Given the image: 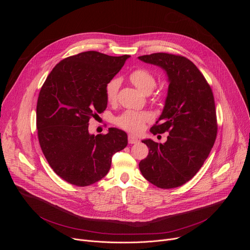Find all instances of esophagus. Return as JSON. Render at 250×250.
Instances as JSON below:
<instances>
[{
  "label": "esophagus",
  "instance_id": "obj_1",
  "mask_svg": "<svg viewBox=\"0 0 250 250\" xmlns=\"http://www.w3.org/2000/svg\"><path fill=\"white\" fill-rule=\"evenodd\" d=\"M127 139H128V144H130V145H133V144H137V142L139 141V140H138V138H137L136 136L132 135V134H128V137H127Z\"/></svg>",
  "mask_w": 250,
  "mask_h": 250
}]
</instances>
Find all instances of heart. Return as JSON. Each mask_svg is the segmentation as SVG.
<instances>
[{
    "label": "heart",
    "mask_w": 250,
    "mask_h": 250,
    "mask_svg": "<svg viewBox=\"0 0 250 250\" xmlns=\"http://www.w3.org/2000/svg\"><path fill=\"white\" fill-rule=\"evenodd\" d=\"M129 81L141 92L149 94L156 86L155 76L146 68H138L131 71L128 75ZM121 86V81L119 78H113L104 86L105 99L109 103H114L117 101L119 89ZM151 117L146 112L136 111H126L121 116L117 117L115 123L122 128L131 131L139 132L144 128L146 122H149Z\"/></svg>",
    "instance_id": "1"
}]
</instances>
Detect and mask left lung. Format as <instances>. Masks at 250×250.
Listing matches in <instances>:
<instances>
[{"instance_id":"obj_1","label":"left lung","mask_w":250,"mask_h":250,"mask_svg":"<svg viewBox=\"0 0 250 250\" xmlns=\"http://www.w3.org/2000/svg\"><path fill=\"white\" fill-rule=\"evenodd\" d=\"M138 59L161 67L169 82L164 109L150 128L153 134L168 131L169 135L163 145L142 140L149 152L139 162V169L158 188L180 187L201 169L216 141L213 95L197 66L184 56L159 52Z\"/></svg>"}]
</instances>
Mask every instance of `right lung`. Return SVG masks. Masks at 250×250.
Segmentation results:
<instances>
[{"mask_svg": "<svg viewBox=\"0 0 250 250\" xmlns=\"http://www.w3.org/2000/svg\"><path fill=\"white\" fill-rule=\"evenodd\" d=\"M129 55L86 51L61 60L40 92L37 128L42 150L53 171L66 182L92 185L108 174L113 155L127 146L124 130L90 134L89 121L103 113L104 86Z\"/></svg>", "mask_w": 250, "mask_h": 250, "instance_id": "obj_1", "label": "right lung"}]
</instances>
